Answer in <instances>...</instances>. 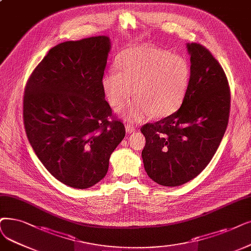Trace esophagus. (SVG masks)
Instances as JSON below:
<instances>
[{
    "mask_svg": "<svg viewBox=\"0 0 251 251\" xmlns=\"http://www.w3.org/2000/svg\"><path fill=\"white\" fill-rule=\"evenodd\" d=\"M136 126H131V125H126V132L127 133V134H131V133H134V132H136Z\"/></svg>",
    "mask_w": 251,
    "mask_h": 251,
    "instance_id": "esophagus-1",
    "label": "esophagus"
}]
</instances>
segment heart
<instances>
[{
	"mask_svg": "<svg viewBox=\"0 0 251 251\" xmlns=\"http://www.w3.org/2000/svg\"><path fill=\"white\" fill-rule=\"evenodd\" d=\"M114 68L102 79L104 95L116 108L132 96L133 88L135 100L118 110L133 123L149 115H171L187 92L190 68L186 59L162 48L147 44L126 48L116 56Z\"/></svg>",
	"mask_w": 251,
	"mask_h": 251,
	"instance_id": "heart-1",
	"label": "heart"
}]
</instances>
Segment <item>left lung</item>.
<instances>
[{"mask_svg": "<svg viewBox=\"0 0 251 251\" xmlns=\"http://www.w3.org/2000/svg\"><path fill=\"white\" fill-rule=\"evenodd\" d=\"M190 78L176 112L141 132L146 139L142 158L147 175L164 186H179L197 177L215 154L228 123L230 94L224 69L208 49L186 45Z\"/></svg>", "mask_w": 251, "mask_h": 251, "instance_id": "1", "label": "left lung"}]
</instances>
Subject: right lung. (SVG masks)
Wrapping results in <instances>:
<instances>
[{
    "label": "right lung",
    "mask_w": 251,
    "mask_h": 251,
    "mask_svg": "<svg viewBox=\"0 0 251 251\" xmlns=\"http://www.w3.org/2000/svg\"><path fill=\"white\" fill-rule=\"evenodd\" d=\"M111 42L107 36L51 48L29 76L24 123L29 144L58 181L85 189L106 176L109 158L126 136L113 119L102 79Z\"/></svg>",
    "instance_id": "right-lung-1"
}]
</instances>
